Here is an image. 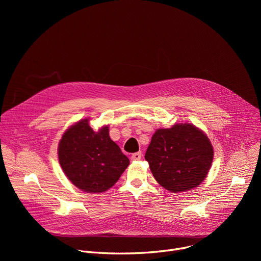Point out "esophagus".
Segmentation results:
<instances>
[{"label": "esophagus", "mask_w": 261, "mask_h": 261, "mask_svg": "<svg viewBox=\"0 0 261 261\" xmlns=\"http://www.w3.org/2000/svg\"><path fill=\"white\" fill-rule=\"evenodd\" d=\"M141 153H134L132 156H131V160L132 161H138V160H140L141 159Z\"/></svg>", "instance_id": "34e87169"}]
</instances>
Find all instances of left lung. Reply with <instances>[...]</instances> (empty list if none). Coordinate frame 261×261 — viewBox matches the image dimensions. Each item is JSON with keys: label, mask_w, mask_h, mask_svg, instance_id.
<instances>
[{"label": "left lung", "mask_w": 261, "mask_h": 261, "mask_svg": "<svg viewBox=\"0 0 261 261\" xmlns=\"http://www.w3.org/2000/svg\"><path fill=\"white\" fill-rule=\"evenodd\" d=\"M213 157L210 139L192 124L158 129L144 156L156 180L173 193L197 187L205 178Z\"/></svg>", "instance_id": "8db88e82"}]
</instances>
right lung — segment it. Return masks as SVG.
I'll return each instance as SVG.
<instances>
[{"instance_id":"1","label":"right lung","mask_w":261,"mask_h":261,"mask_svg":"<svg viewBox=\"0 0 261 261\" xmlns=\"http://www.w3.org/2000/svg\"><path fill=\"white\" fill-rule=\"evenodd\" d=\"M58 151L67 177L89 193H101L113 187L130 163L120 146L110 139L108 127L95 132L88 119L63 134Z\"/></svg>"}]
</instances>
